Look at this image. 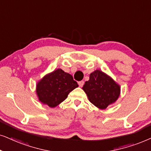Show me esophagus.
Wrapping results in <instances>:
<instances>
[{
	"label": "esophagus",
	"mask_w": 151,
	"mask_h": 151,
	"mask_svg": "<svg viewBox=\"0 0 151 151\" xmlns=\"http://www.w3.org/2000/svg\"><path fill=\"white\" fill-rule=\"evenodd\" d=\"M78 83H79V86L80 87H82L84 85V81H79L78 82Z\"/></svg>",
	"instance_id": "esophagus-1"
}]
</instances>
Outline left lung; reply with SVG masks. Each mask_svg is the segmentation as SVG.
Returning a JSON list of instances; mask_svg holds the SVG:
<instances>
[{
  "label": "left lung",
  "mask_w": 151,
  "mask_h": 151,
  "mask_svg": "<svg viewBox=\"0 0 151 151\" xmlns=\"http://www.w3.org/2000/svg\"><path fill=\"white\" fill-rule=\"evenodd\" d=\"M82 89L92 104L100 109H106L116 101L120 94V86L101 70H96L90 74Z\"/></svg>",
  "instance_id": "8db88e82"
}]
</instances>
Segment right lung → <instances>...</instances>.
I'll return each instance as SVG.
<instances>
[{
  "mask_svg": "<svg viewBox=\"0 0 151 151\" xmlns=\"http://www.w3.org/2000/svg\"><path fill=\"white\" fill-rule=\"evenodd\" d=\"M78 86L71 74L57 69L38 82L37 94L40 101L54 108L63 101L68 94Z\"/></svg>",
  "mask_w": 151,
  "mask_h": 151,
  "instance_id": "1",
  "label": "right lung"
}]
</instances>
